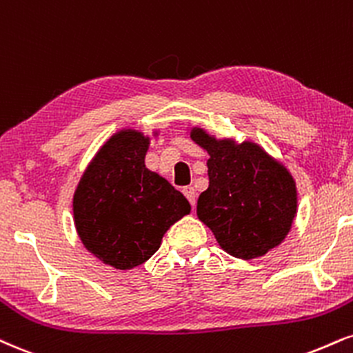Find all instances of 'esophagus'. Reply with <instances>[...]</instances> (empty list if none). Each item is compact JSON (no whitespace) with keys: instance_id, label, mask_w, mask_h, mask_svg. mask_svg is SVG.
<instances>
[{"instance_id":"1","label":"esophagus","mask_w":353,"mask_h":353,"mask_svg":"<svg viewBox=\"0 0 353 353\" xmlns=\"http://www.w3.org/2000/svg\"><path fill=\"white\" fill-rule=\"evenodd\" d=\"M182 192H184L185 197H188V201L190 202V205L195 207V202H197V194H195L194 188H185L184 190H182Z\"/></svg>"}]
</instances>
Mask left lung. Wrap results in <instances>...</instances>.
Here are the masks:
<instances>
[{
    "mask_svg": "<svg viewBox=\"0 0 353 353\" xmlns=\"http://www.w3.org/2000/svg\"><path fill=\"white\" fill-rule=\"evenodd\" d=\"M185 131L209 154V189L199 195L197 217L220 248L248 261L281 245L298 214L290 169L252 139L217 138L202 126Z\"/></svg>",
    "mask_w": 353,
    "mask_h": 353,
    "instance_id": "left-lung-1",
    "label": "left lung"
}]
</instances>
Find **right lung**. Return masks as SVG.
Listing matches in <instances>:
<instances>
[{
	"label": "right lung",
	"instance_id": "obj_1",
	"mask_svg": "<svg viewBox=\"0 0 353 353\" xmlns=\"http://www.w3.org/2000/svg\"><path fill=\"white\" fill-rule=\"evenodd\" d=\"M136 128L113 133L95 152L72 201L75 230L88 253L114 270H133L159 250L190 203L144 164L152 138Z\"/></svg>",
	"mask_w": 353,
	"mask_h": 353
}]
</instances>
